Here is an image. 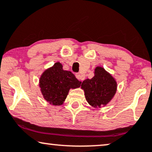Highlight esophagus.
<instances>
[{"instance_id":"esophagus-1","label":"esophagus","mask_w":152,"mask_h":152,"mask_svg":"<svg viewBox=\"0 0 152 152\" xmlns=\"http://www.w3.org/2000/svg\"><path fill=\"white\" fill-rule=\"evenodd\" d=\"M76 77L78 80H83L84 79L83 76L80 74H79V73H77V74H76Z\"/></svg>"}]
</instances>
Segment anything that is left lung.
I'll return each instance as SVG.
<instances>
[{
  "mask_svg": "<svg viewBox=\"0 0 152 152\" xmlns=\"http://www.w3.org/2000/svg\"><path fill=\"white\" fill-rule=\"evenodd\" d=\"M117 88L115 78L102 66H96L94 77L83 80L81 84L87 102L94 108L106 106L115 96Z\"/></svg>",
  "mask_w": 152,
  "mask_h": 152,
  "instance_id": "1",
  "label": "left lung"
}]
</instances>
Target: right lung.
Segmentation results:
<instances>
[{
    "mask_svg": "<svg viewBox=\"0 0 152 152\" xmlns=\"http://www.w3.org/2000/svg\"><path fill=\"white\" fill-rule=\"evenodd\" d=\"M80 83L72 72L62 69L59 62L44 71L39 78V88L44 99L52 106L62 105L70 89L79 88Z\"/></svg>",
    "mask_w": 152,
    "mask_h": 152,
    "instance_id": "right-lung-1",
    "label": "right lung"
}]
</instances>
